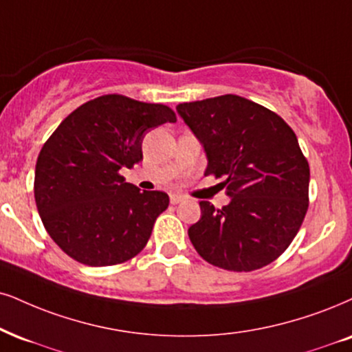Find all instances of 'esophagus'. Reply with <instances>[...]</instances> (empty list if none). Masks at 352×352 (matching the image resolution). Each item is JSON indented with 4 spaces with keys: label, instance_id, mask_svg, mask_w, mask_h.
<instances>
[{
    "label": "esophagus",
    "instance_id": "esophagus-1",
    "mask_svg": "<svg viewBox=\"0 0 352 352\" xmlns=\"http://www.w3.org/2000/svg\"><path fill=\"white\" fill-rule=\"evenodd\" d=\"M184 196H181V194H171V196H169V202L171 204H179V202H183L184 201Z\"/></svg>",
    "mask_w": 352,
    "mask_h": 352
}]
</instances>
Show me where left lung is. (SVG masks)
<instances>
[{
	"mask_svg": "<svg viewBox=\"0 0 352 352\" xmlns=\"http://www.w3.org/2000/svg\"><path fill=\"white\" fill-rule=\"evenodd\" d=\"M207 156L206 175L223 177L230 202L201 201L189 240L207 263L248 272L289 248L309 209L310 168L294 130L276 112L236 94L176 107Z\"/></svg>",
	"mask_w": 352,
	"mask_h": 352,
	"instance_id": "left-lung-1",
	"label": "left lung"
}]
</instances>
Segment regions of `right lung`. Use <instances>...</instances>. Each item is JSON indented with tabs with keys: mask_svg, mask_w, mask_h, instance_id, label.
I'll return each mask as SVG.
<instances>
[{
	"mask_svg": "<svg viewBox=\"0 0 352 352\" xmlns=\"http://www.w3.org/2000/svg\"><path fill=\"white\" fill-rule=\"evenodd\" d=\"M176 122L163 104L106 94L72 112L43 143L34 196L52 240L86 266L129 261L145 248L169 197L125 183L150 129Z\"/></svg>",
	"mask_w": 352,
	"mask_h": 352,
	"instance_id": "right-lung-1",
	"label": "right lung"
}]
</instances>
